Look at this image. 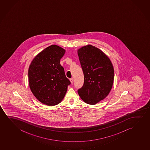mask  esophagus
<instances>
[{
    "mask_svg": "<svg viewBox=\"0 0 150 150\" xmlns=\"http://www.w3.org/2000/svg\"><path fill=\"white\" fill-rule=\"evenodd\" d=\"M70 82H71V83H73V78H70Z\"/></svg>",
    "mask_w": 150,
    "mask_h": 150,
    "instance_id": "obj_1",
    "label": "esophagus"
}]
</instances>
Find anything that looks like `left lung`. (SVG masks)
<instances>
[{
  "label": "left lung",
  "mask_w": 150,
  "mask_h": 150,
  "mask_svg": "<svg viewBox=\"0 0 150 150\" xmlns=\"http://www.w3.org/2000/svg\"><path fill=\"white\" fill-rule=\"evenodd\" d=\"M77 53L84 79L78 94L84 103L96 105L112 89L114 76L113 64L105 53L91 45L79 49Z\"/></svg>",
  "instance_id": "1"
}]
</instances>
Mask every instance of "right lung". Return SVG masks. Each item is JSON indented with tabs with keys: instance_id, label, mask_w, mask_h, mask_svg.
<instances>
[{
	"instance_id": "right-lung-1",
	"label": "right lung",
	"mask_w": 150,
	"mask_h": 150,
	"mask_svg": "<svg viewBox=\"0 0 150 150\" xmlns=\"http://www.w3.org/2000/svg\"><path fill=\"white\" fill-rule=\"evenodd\" d=\"M65 52L58 45H50L38 54L29 67L30 88L40 103L49 106L61 103L71 83L60 64Z\"/></svg>"
}]
</instances>
